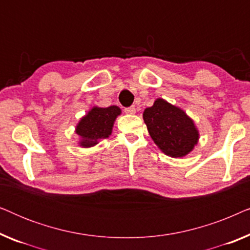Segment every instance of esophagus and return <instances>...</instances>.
<instances>
[{
	"instance_id": "34e87169",
	"label": "esophagus",
	"mask_w": 250,
	"mask_h": 250,
	"mask_svg": "<svg viewBox=\"0 0 250 250\" xmlns=\"http://www.w3.org/2000/svg\"><path fill=\"white\" fill-rule=\"evenodd\" d=\"M125 112L127 115H134L136 112V108L134 105H132V107H128V108H125Z\"/></svg>"
}]
</instances>
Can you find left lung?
<instances>
[{
    "label": "left lung",
    "mask_w": 250,
    "mask_h": 250,
    "mask_svg": "<svg viewBox=\"0 0 250 250\" xmlns=\"http://www.w3.org/2000/svg\"><path fill=\"white\" fill-rule=\"evenodd\" d=\"M143 121L156 146L172 158H182L192 151L199 141L193 119L165 99H156L143 111Z\"/></svg>",
    "instance_id": "left-lung-1"
}]
</instances>
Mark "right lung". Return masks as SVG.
Masks as SVG:
<instances>
[{"label":"right lung","instance_id":"1","mask_svg":"<svg viewBox=\"0 0 250 250\" xmlns=\"http://www.w3.org/2000/svg\"><path fill=\"white\" fill-rule=\"evenodd\" d=\"M122 114L117 105L102 108L94 105L77 123L75 133L78 136V146L91 148L111 135L116 118Z\"/></svg>","mask_w":250,"mask_h":250}]
</instances>
